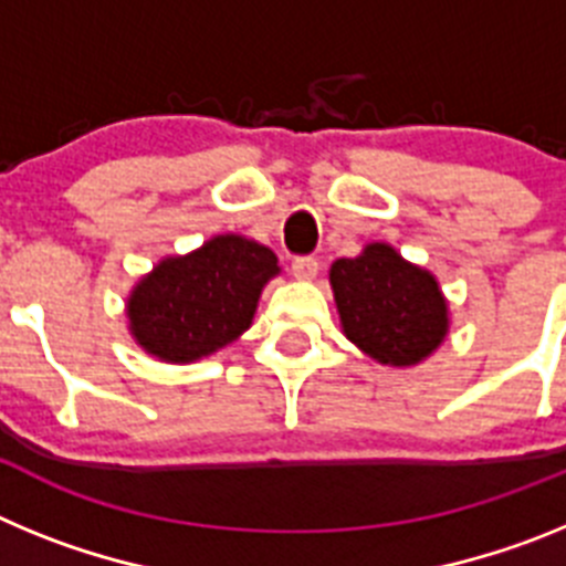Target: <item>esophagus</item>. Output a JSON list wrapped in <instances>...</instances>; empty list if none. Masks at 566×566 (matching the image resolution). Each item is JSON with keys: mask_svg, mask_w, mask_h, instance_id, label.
Listing matches in <instances>:
<instances>
[{"mask_svg": "<svg viewBox=\"0 0 566 566\" xmlns=\"http://www.w3.org/2000/svg\"><path fill=\"white\" fill-rule=\"evenodd\" d=\"M317 269L319 263L317 258H312V254H303V258L292 260V274L300 280H312L314 274H317Z\"/></svg>", "mask_w": 566, "mask_h": 566, "instance_id": "obj_1", "label": "esophagus"}]
</instances>
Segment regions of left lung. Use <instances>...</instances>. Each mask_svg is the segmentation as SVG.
Masks as SVG:
<instances>
[{
  "label": "left lung",
  "instance_id": "obj_1",
  "mask_svg": "<svg viewBox=\"0 0 566 566\" xmlns=\"http://www.w3.org/2000/svg\"><path fill=\"white\" fill-rule=\"evenodd\" d=\"M345 337L385 365H413L442 343L448 306L433 274L371 243L359 258L332 266Z\"/></svg>",
  "mask_w": 566,
  "mask_h": 566
}]
</instances>
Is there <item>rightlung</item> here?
<instances>
[{
	"mask_svg": "<svg viewBox=\"0 0 566 566\" xmlns=\"http://www.w3.org/2000/svg\"><path fill=\"white\" fill-rule=\"evenodd\" d=\"M277 274L272 249L221 234L187 258H169L135 286L129 328L167 363L207 357L249 328L258 297Z\"/></svg>",
	"mask_w": 566,
	"mask_h": 566,
	"instance_id": "add662e5",
	"label": "right lung"
}]
</instances>
